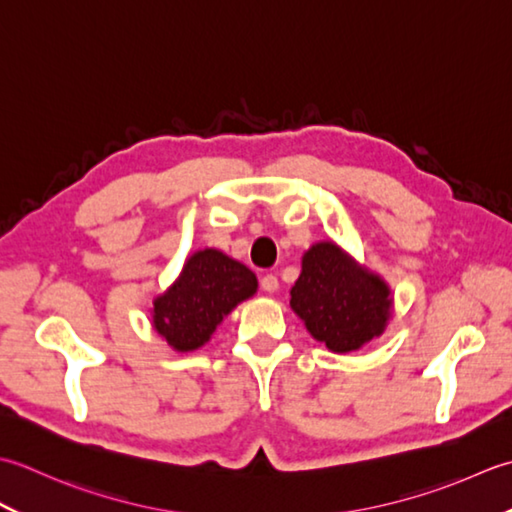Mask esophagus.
Segmentation results:
<instances>
[{"mask_svg": "<svg viewBox=\"0 0 512 512\" xmlns=\"http://www.w3.org/2000/svg\"><path fill=\"white\" fill-rule=\"evenodd\" d=\"M260 289L267 291V294H274V291H278V278L274 274H267L260 278Z\"/></svg>", "mask_w": 512, "mask_h": 512, "instance_id": "obj_1", "label": "esophagus"}]
</instances>
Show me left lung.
Instances as JSON below:
<instances>
[{"label":"left lung","mask_w":512,"mask_h":512,"mask_svg":"<svg viewBox=\"0 0 512 512\" xmlns=\"http://www.w3.org/2000/svg\"><path fill=\"white\" fill-rule=\"evenodd\" d=\"M289 305L318 342L336 353H349L382 336L393 298L378 274L325 241L302 256Z\"/></svg>","instance_id":"obj_1"}]
</instances>
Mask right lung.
<instances>
[{
  "label": "right lung",
  "instance_id": "obj_1",
  "mask_svg": "<svg viewBox=\"0 0 512 512\" xmlns=\"http://www.w3.org/2000/svg\"><path fill=\"white\" fill-rule=\"evenodd\" d=\"M256 289L252 269L218 249H201L185 260L176 283L154 298L152 327L174 351H194Z\"/></svg>",
  "mask_w": 512,
  "mask_h": 512
}]
</instances>
